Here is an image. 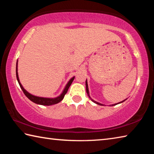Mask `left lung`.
Here are the masks:
<instances>
[{
	"label": "left lung",
	"instance_id": "obj_1",
	"mask_svg": "<svg viewBox=\"0 0 154 154\" xmlns=\"http://www.w3.org/2000/svg\"><path fill=\"white\" fill-rule=\"evenodd\" d=\"M85 87H86V92H87V94H88V96H89L90 97V98L91 99V100H92V101H93L94 103H96V104H97V105H102V106H104V105L103 104H101V103H98V102H96V101H95V100H94L92 98H90V92H89V90H88V81H87V79H86V81H85ZM126 99H125L124 100H123V101H122V102H119V103H116V104H113V105H110V106H114V105H118V104H119V103H123V102H124L125 100H126Z\"/></svg>",
	"mask_w": 154,
	"mask_h": 154
}]
</instances>
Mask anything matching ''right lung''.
Listing matches in <instances>:
<instances>
[{
	"instance_id": "obj_1",
	"label": "right lung",
	"mask_w": 154,
	"mask_h": 154,
	"mask_svg": "<svg viewBox=\"0 0 154 154\" xmlns=\"http://www.w3.org/2000/svg\"><path fill=\"white\" fill-rule=\"evenodd\" d=\"M17 62L18 60H17L16 62V77H17V80L18 82V83H19L20 86L21 88V89L22 90L23 92L24 93V94L32 102L35 103L36 104H38V105H45V106H50V105H55V104H57L60 102L61 100H62V99L64 98V95L66 94L68 90H69V87L71 86L72 82H73V80L75 79V77H72L71 79H70L68 83H66V86L64 87L63 91L60 94V95H59L58 96L55 98H45V97H40V96H36L35 95L31 94L30 93H29L28 91L26 90L24 87L22 86V85L21 84V83L20 82L19 79V76H18V72H17Z\"/></svg>"
}]
</instances>
